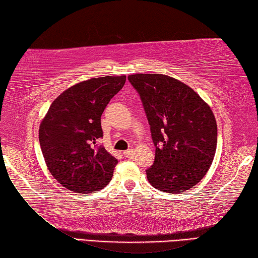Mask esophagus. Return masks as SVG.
<instances>
[{
    "mask_svg": "<svg viewBox=\"0 0 258 258\" xmlns=\"http://www.w3.org/2000/svg\"><path fill=\"white\" fill-rule=\"evenodd\" d=\"M123 154L126 158H132L134 156V151H133V149H130L127 151H125Z\"/></svg>",
    "mask_w": 258,
    "mask_h": 258,
    "instance_id": "34e87169",
    "label": "esophagus"
}]
</instances>
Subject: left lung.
<instances>
[{
	"mask_svg": "<svg viewBox=\"0 0 258 258\" xmlns=\"http://www.w3.org/2000/svg\"><path fill=\"white\" fill-rule=\"evenodd\" d=\"M155 145L154 164L146 169L153 187L183 193L205 176L217 145L216 119L210 105L176 79L163 74H133Z\"/></svg>",
	"mask_w": 258,
	"mask_h": 258,
	"instance_id": "1",
	"label": "left lung"
}]
</instances>
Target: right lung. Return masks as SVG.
<instances>
[{
  "label": "right lung",
  "mask_w": 258,
  "mask_h": 258,
  "mask_svg": "<svg viewBox=\"0 0 258 258\" xmlns=\"http://www.w3.org/2000/svg\"><path fill=\"white\" fill-rule=\"evenodd\" d=\"M126 76H103L80 82L51 104L38 130L48 171L57 182L81 194L95 193L112 179L117 160L97 145L103 138L101 116Z\"/></svg>",
  "instance_id": "obj_1"
}]
</instances>
